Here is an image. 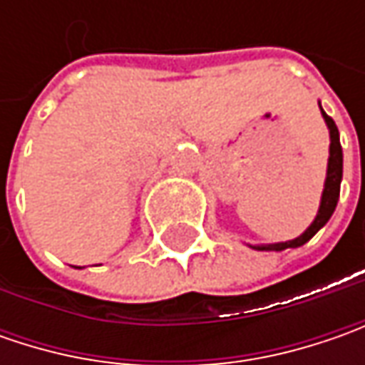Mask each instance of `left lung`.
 Segmentation results:
<instances>
[{
    "mask_svg": "<svg viewBox=\"0 0 365 365\" xmlns=\"http://www.w3.org/2000/svg\"><path fill=\"white\" fill-rule=\"evenodd\" d=\"M321 113H323V120L329 128V164H327V178H325V189L321 195V205H319V211H317L315 221L304 230L302 235L290 240V242H280V244H264V245H252L254 250H266V252H282L287 247H301L302 244H307L313 235H315L333 215L337 201H339V189H341V176H344V152H341V144H339V130L335 125V121L331 120L329 115L323 111L321 107Z\"/></svg>",
    "mask_w": 365,
    "mask_h": 365,
    "instance_id": "1",
    "label": "left lung"
}]
</instances>
